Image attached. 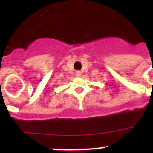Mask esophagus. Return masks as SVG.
Instances as JSON below:
<instances>
[{"label":"esophagus","mask_w":153,"mask_h":153,"mask_svg":"<svg viewBox=\"0 0 153 153\" xmlns=\"http://www.w3.org/2000/svg\"><path fill=\"white\" fill-rule=\"evenodd\" d=\"M75 74L76 76H80L81 74H82V72H81V71H79V70H77V71H76Z\"/></svg>","instance_id":"34e87169"}]
</instances>
